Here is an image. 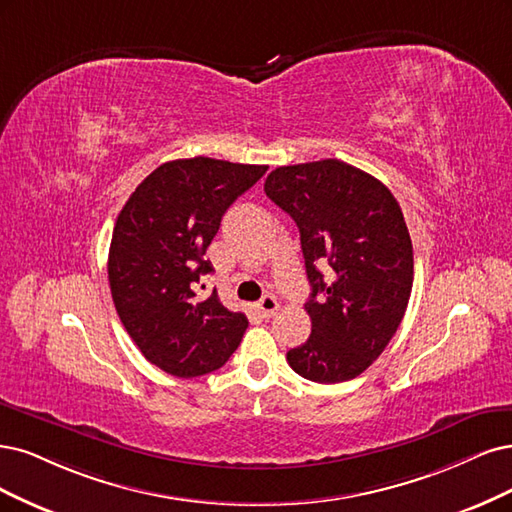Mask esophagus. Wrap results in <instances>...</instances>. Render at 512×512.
I'll list each match as a JSON object with an SVG mask.
<instances>
[{"mask_svg":"<svg viewBox=\"0 0 512 512\" xmlns=\"http://www.w3.org/2000/svg\"><path fill=\"white\" fill-rule=\"evenodd\" d=\"M257 310L261 312V317H266V319L274 317L276 310H278V302H276L274 295H263V298L257 302Z\"/></svg>","mask_w":512,"mask_h":512,"instance_id":"1","label":"esophagus"}]
</instances>
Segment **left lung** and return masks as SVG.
I'll use <instances>...</instances> for the list:
<instances>
[{
  "mask_svg": "<svg viewBox=\"0 0 512 512\" xmlns=\"http://www.w3.org/2000/svg\"><path fill=\"white\" fill-rule=\"evenodd\" d=\"M263 191L298 225L312 287V334L287 353L289 366L315 383L351 381L385 351L410 300L402 208L381 180L340 159L276 168Z\"/></svg>",
  "mask_w": 512,
  "mask_h": 512,
  "instance_id": "left-lung-1",
  "label": "left lung"
}]
</instances>
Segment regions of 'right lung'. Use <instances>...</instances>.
<instances>
[{"label": "right lung", "instance_id": "1", "mask_svg": "<svg viewBox=\"0 0 512 512\" xmlns=\"http://www.w3.org/2000/svg\"><path fill=\"white\" fill-rule=\"evenodd\" d=\"M210 157L176 159L148 174L114 225L108 280L114 306L140 353L178 378L219 370L249 327L217 291L197 295L204 259L225 210L266 174Z\"/></svg>", "mask_w": 512, "mask_h": 512}]
</instances>
